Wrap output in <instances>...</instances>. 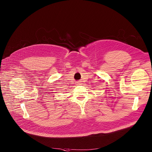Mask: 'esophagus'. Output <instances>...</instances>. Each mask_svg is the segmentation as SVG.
Here are the masks:
<instances>
[{
    "instance_id": "obj_1",
    "label": "esophagus",
    "mask_w": 152,
    "mask_h": 152,
    "mask_svg": "<svg viewBox=\"0 0 152 152\" xmlns=\"http://www.w3.org/2000/svg\"><path fill=\"white\" fill-rule=\"evenodd\" d=\"M76 83H76V85H80V82H79V81L77 82Z\"/></svg>"
}]
</instances>
